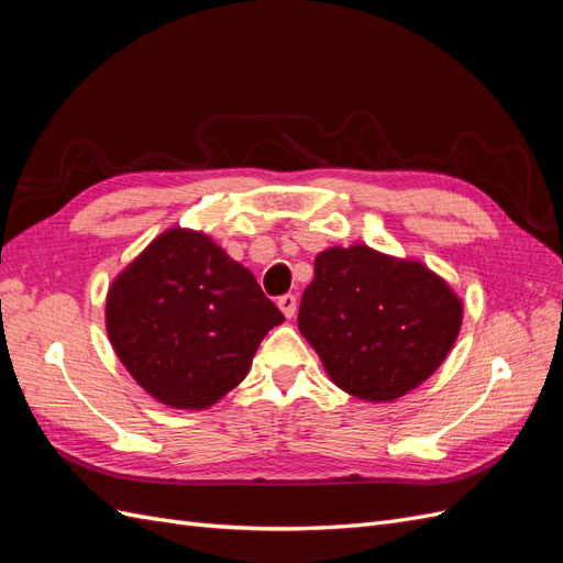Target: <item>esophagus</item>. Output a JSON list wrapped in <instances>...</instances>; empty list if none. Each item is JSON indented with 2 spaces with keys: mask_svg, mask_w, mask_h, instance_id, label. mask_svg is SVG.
<instances>
[{
  "mask_svg": "<svg viewBox=\"0 0 563 563\" xmlns=\"http://www.w3.org/2000/svg\"><path fill=\"white\" fill-rule=\"evenodd\" d=\"M279 310H282V314L286 317V319H291L294 314H296V308H298V298L296 296H291V294H286V296H282L279 298Z\"/></svg>",
  "mask_w": 563,
  "mask_h": 563,
  "instance_id": "34e87169",
  "label": "esophagus"
}]
</instances>
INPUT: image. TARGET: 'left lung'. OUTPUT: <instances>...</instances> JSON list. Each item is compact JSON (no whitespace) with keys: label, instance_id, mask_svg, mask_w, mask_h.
<instances>
[{"label":"left lung","instance_id":"left-lung-1","mask_svg":"<svg viewBox=\"0 0 563 563\" xmlns=\"http://www.w3.org/2000/svg\"><path fill=\"white\" fill-rule=\"evenodd\" d=\"M463 327V298L418 258L366 244L314 258L298 329L347 395L383 404L428 380Z\"/></svg>","mask_w":563,"mask_h":563}]
</instances>
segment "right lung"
Wrapping results in <instances>:
<instances>
[{
  "label": "right lung",
  "instance_id": "1",
  "mask_svg": "<svg viewBox=\"0 0 563 563\" xmlns=\"http://www.w3.org/2000/svg\"><path fill=\"white\" fill-rule=\"evenodd\" d=\"M282 321L249 267L180 225L135 255L106 298L119 362L152 399L183 411H203L240 385Z\"/></svg>",
  "mask_w": 563,
  "mask_h": 563
}]
</instances>
